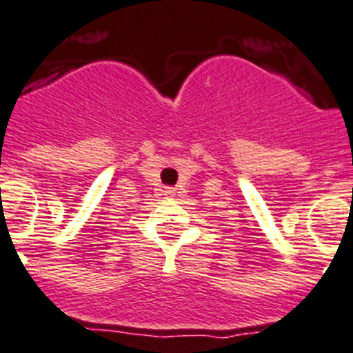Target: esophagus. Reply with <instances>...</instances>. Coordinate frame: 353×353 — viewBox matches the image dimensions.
I'll list each match as a JSON object with an SVG mask.
<instances>
[{"label": "esophagus", "mask_w": 353, "mask_h": 353, "mask_svg": "<svg viewBox=\"0 0 353 353\" xmlns=\"http://www.w3.org/2000/svg\"><path fill=\"white\" fill-rule=\"evenodd\" d=\"M165 196H173L174 194V189L173 188H165Z\"/></svg>", "instance_id": "1"}]
</instances>
